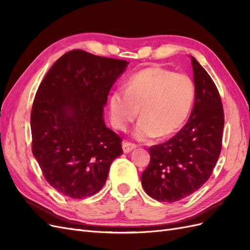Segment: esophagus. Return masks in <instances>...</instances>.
Returning <instances> with one entry per match:
<instances>
[{"mask_svg":"<svg viewBox=\"0 0 250 250\" xmlns=\"http://www.w3.org/2000/svg\"><path fill=\"white\" fill-rule=\"evenodd\" d=\"M122 147H123L124 152L128 153V152H130L131 150L137 148V145H135V144H133V143H130V142H124Z\"/></svg>","mask_w":250,"mask_h":250,"instance_id":"34e87169","label":"esophagus"}]
</instances>
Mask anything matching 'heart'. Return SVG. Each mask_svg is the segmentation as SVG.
I'll list each match as a JSON object with an SVG mask.
<instances>
[{
    "mask_svg": "<svg viewBox=\"0 0 250 250\" xmlns=\"http://www.w3.org/2000/svg\"><path fill=\"white\" fill-rule=\"evenodd\" d=\"M196 96L193 80L161 66H150L128 79L125 89L109 97L111 124L126 130L137 119L134 135L140 140L165 139L178 131L192 111Z\"/></svg>",
    "mask_w": 250,
    "mask_h": 250,
    "instance_id": "1",
    "label": "heart"
}]
</instances>
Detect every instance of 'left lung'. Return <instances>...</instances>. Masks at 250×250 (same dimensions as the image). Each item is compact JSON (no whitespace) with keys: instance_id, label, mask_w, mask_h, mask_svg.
<instances>
[{"instance_id":"left-lung-1","label":"left lung","mask_w":250,"mask_h":250,"mask_svg":"<svg viewBox=\"0 0 250 250\" xmlns=\"http://www.w3.org/2000/svg\"><path fill=\"white\" fill-rule=\"evenodd\" d=\"M196 89L190 119L164 144L149 148L150 163L142 174V186L155 200L175 202L207 183L220 156L224 111L218 88L193 56Z\"/></svg>"}]
</instances>
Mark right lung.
I'll return each instance as SVG.
<instances>
[{
  "label": "right lung",
  "mask_w": 250,
  "mask_h": 250,
  "mask_svg": "<svg viewBox=\"0 0 250 250\" xmlns=\"http://www.w3.org/2000/svg\"><path fill=\"white\" fill-rule=\"evenodd\" d=\"M126 60L82 50L65 53L37 89L31 110L32 153L44 178L74 199L95 195L105 185L122 139L105 126L103 106Z\"/></svg>",
  "instance_id": "right-lung-1"
}]
</instances>
